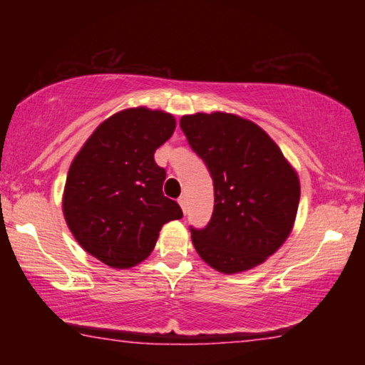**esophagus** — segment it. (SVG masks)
Instances as JSON below:
<instances>
[{"mask_svg":"<svg viewBox=\"0 0 365 365\" xmlns=\"http://www.w3.org/2000/svg\"><path fill=\"white\" fill-rule=\"evenodd\" d=\"M178 205H180V207H182V211L187 214V196H180L178 197Z\"/></svg>","mask_w":365,"mask_h":365,"instance_id":"34e87169","label":"esophagus"}]
</instances>
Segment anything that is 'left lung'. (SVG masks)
<instances>
[{"mask_svg": "<svg viewBox=\"0 0 365 365\" xmlns=\"http://www.w3.org/2000/svg\"><path fill=\"white\" fill-rule=\"evenodd\" d=\"M180 128L214 185L211 220L190 227L197 255L224 274L264 262L292 232L299 205L296 172L261 127L238 115H183Z\"/></svg>", "mask_w": 365, "mask_h": 365, "instance_id": "left-lung-1", "label": "left lung"}]
</instances>
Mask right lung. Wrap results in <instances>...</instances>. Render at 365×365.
<instances>
[{
    "label": "right lung",
    "instance_id": "obj_1",
    "mask_svg": "<svg viewBox=\"0 0 365 365\" xmlns=\"http://www.w3.org/2000/svg\"><path fill=\"white\" fill-rule=\"evenodd\" d=\"M175 130L174 115L133 108L110 115L86 140L67 174L63 209L78 245L115 269L150 256L160 228L182 219L164 196L154 153Z\"/></svg>",
    "mask_w": 365,
    "mask_h": 365
}]
</instances>
